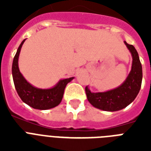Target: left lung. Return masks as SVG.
<instances>
[{"mask_svg":"<svg viewBox=\"0 0 151 151\" xmlns=\"http://www.w3.org/2000/svg\"><path fill=\"white\" fill-rule=\"evenodd\" d=\"M132 57L131 70L124 81L114 89L103 92H92L85 88L87 99L94 107L104 111H117L132 103L137 96L142 84L143 70L138 52L133 45L124 41Z\"/></svg>","mask_w":151,"mask_h":151,"instance_id":"obj_1","label":"left lung"}]
</instances>
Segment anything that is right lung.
I'll return each mask as SVG.
<instances>
[{
    "mask_svg": "<svg viewBox=\"0 0 151 151\" xmlns=\"http://www.w3.org/2000/svg\"><path fill=\"white\" fill-rule=\"evenodd\" d=\"M25 41L26 39L22 41L18 48L12 67L13 81L18 95L23 103L34 109L48 110L55 107L61 103L66 85L74 78L59 80L56 85L50 88H39L32 85L25 79L19 68V57Z\"/></svg>",
    "mask_w": 151,
    "mask_h": 151,
    "instance_id": "right-lung-1",
    "label": "right lung"
}]
</instances>
